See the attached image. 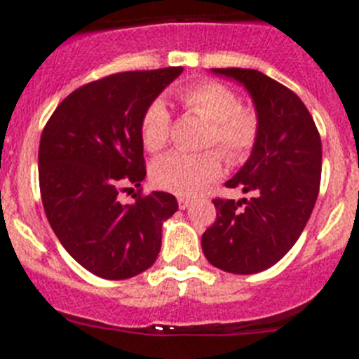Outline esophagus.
<instances>
[{
	"label": "esophagus",
	"instance_id": "1",
	"mask_svg": "<svg viewBox=\"0 0 359 359\" xmlns=\"http://www.w3.org/2000/svg\"><path fill=\"white\" fill-rule=\"evenodd\" d=\"M177 204H180V210H187V208L190 206V201L185 199V197H180V199H177Z\"/></svg>",
	"mask_w": 359,
	"mask_h": 359
}]
</instances>
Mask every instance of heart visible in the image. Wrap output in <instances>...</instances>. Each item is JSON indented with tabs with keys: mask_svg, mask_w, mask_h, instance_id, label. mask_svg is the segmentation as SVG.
I'll return each mask as SVG.
<instances>
[{
	"mask_svg": "<svg viewBox=\"0 0 359 359\" xmlns=\"http://www.w3.org/2000/svg\"><path fill=\"white\" fill-rule=\"evenodd\" d=\"M185 109L208 121L204 146H217L225 158L243 160L257 142L259 118L250 107L238 102L236 93L217 81H201L176 91ZM170 112L162 100L148 105L141 119V141L148 151L156 153L170 135ZM222 170L218 151H172L155 160L151 180L156 187L180 196H194Z\"/></svg>",
	"mask_w": 359,
	"mask_h": 359,
	"instance_id": "heart-1",
	"label": "heart"
}]
</instances>
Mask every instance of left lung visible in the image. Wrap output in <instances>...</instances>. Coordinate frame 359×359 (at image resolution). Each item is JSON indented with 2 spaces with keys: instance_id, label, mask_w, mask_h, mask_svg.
<instances>
[{
  "instance_id": "obj_1",
  "label": "left lung",
  "mask_w": 359,
  "mask_h": 359,
  "mask_svg": "<svg viewBox=\"0 0 359 359\" xmlns=\"http://www.w3.org/2000/svg\"><path fill=\"white\" fill-rule=\"evenodd\" d=\"M211 72L247 88L259 135L250 158L225 183L254 197L215 199L217 220L201 245L215 268L252 275L278 262L303 233L319 194L323 148L316 123L294 91L252 68Z\"/></svg>"
}]
</instances>
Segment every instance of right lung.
Segmentation results:
<instances>
[{
  "instance_id": "obj_1",
  "label": "right lung",
  "mask_w": 359,
  "mask_h": 359,
  "mask_svg": "<svg viewBox=\"0 0 359 359\" xmlns=\"http://www.w3.org/2000/svg\"><path fill=\"white\" fill-rule=\"evenodd\" d=\"M182 67L121 72L84 84L56 107L40 137L39 180L47 220L65 250L93 275L125 280L146 271L177 210L167 192L135 194L146 177L141 119Z\"/></svg>"
}]
</instances>
